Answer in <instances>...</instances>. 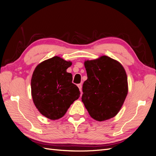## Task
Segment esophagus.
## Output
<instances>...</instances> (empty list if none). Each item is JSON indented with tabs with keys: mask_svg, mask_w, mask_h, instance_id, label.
Segmentation results:
<instances>
[{
	"mask_svg": "<svg viewBox=\"0 0 156 156\" xmlns=\"http://www.w3.org/2000/svg\"><path fill=\"white\" fill-rule=\"evenodd\" d=\"M77 86H78V87L80 91L81 92V91H82V84H78Z\"/></svg>",
	"mask_w": 156,
	"mask_h": 156,
	"instance_id": "obj_1",
	"label": "esophagus"
}]
</instances>
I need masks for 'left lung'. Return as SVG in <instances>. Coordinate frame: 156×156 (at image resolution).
<instances>
[{
	"label": "left lung",
	"instance_id": "8db88e82",
	"mask_svg": "<svg viewBox=\"0 0 156 156\" xmlns=\"http://www.w3.org/2000/svg\"><path fill=\"white\" fill-rule=\"evenodd\" d=\"M88 79L82 86V101L90 116L102 122L114 117L128 94V78L119 62L107 56L86 60Z\"/></svg>",
	"mask_w": 156,
	"mask_h": 156
}]
</instances>
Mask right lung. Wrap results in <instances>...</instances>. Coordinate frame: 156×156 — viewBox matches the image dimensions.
<instances>
[{
	"label": "right lung",
	"mask_w": 156,
	"mask_h": 156,
	"mask_svg": "<svg viewBox=\"0 0 156 156\" xmlns=\"http://www.w3.org/2000/svg\"><path fill=\"white\" fill-rule=\"evenodd\" d=\"M71 65L70 61L54 56L40 63L32 74V100L38 110L47 118H61L80 97L78 88L72 82V74L66 72Z\"/></svg>",
	"instance_id": "add662e5"
}]
</instances>
